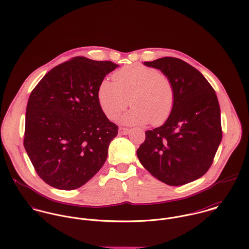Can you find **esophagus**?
<instances>
[{
    "label": "esophagus",
    "instance_id": "34e87169",
    "mask_svg": "<svg viewBox=\"0 0 249 249\" xmlns=\"http://www.w3.org/2000/svg\"><path fill=\"white\" fill-rule=\"evenodd\" d=\"M129 129L128 128H124V127H120L119 128V133L122 134V135H126L129 133Z\"/></svg>",
    "mask_w": 249,
    "mask_h": 249
}]
</instances>
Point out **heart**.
<instances>
[{"mask_svg": "<svg viewBox=\"0 0 249 249\" xmlns=\"http://www.w3.org/2000/svg\"><path fill=\"white\" fill-rule=\"evenodd\" d=\"M114 81L104 80L98 100L109 120H116L127 107H132L121 122L125 124L161 125L176 106V88L164 72L142 64L128 65L116 71Z\"/></svg>", "mask_w": 249, "mask_h": 249, "instance_id": "heart-1", "label": "heart"}]
</instances>
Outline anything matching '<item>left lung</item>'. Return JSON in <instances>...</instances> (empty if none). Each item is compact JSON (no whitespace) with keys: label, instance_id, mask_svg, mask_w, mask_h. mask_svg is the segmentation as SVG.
<instances>
[{"label":"left lung","instance_id":"obj_1","mask_svg":"<svg viewBox=\"0 0 249 249\" xmlns=\"http://www.w3.org/2000/svg\"><path fill=\"white\" fill-rule=\"evenodd\" d=\"M143 64L173 80L176 106L163 125L145 131L137 156L151 176L168 185L196 180L210 169L222 138L214 90L200 71L179 58L162 57Z\"/></svg>","mask_w":249,"mask_h":249}]
</instances>
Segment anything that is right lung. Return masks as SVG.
<instances>
[{
    "label": "right lung",
    "instance_id": "obj_1",
    "mask_svg": "<svg viewBox=\"0 0 249 249\" xmlns=\"http://www.w3.org/2000/svg\"><path fill=\"white\" fill-rule=\"evenodd\" d=\"M118 66L76 56L47 72L31 93L24 146L50 186L77 189L104 166L118 126L102 110L98 90Z\"/></svg>",
    "mask_w": 249,
    "mask_h": 249
}]
</instances>
